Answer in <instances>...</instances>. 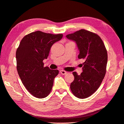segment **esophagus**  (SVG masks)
Returning <instances> with one entry per match:
<instances>
[{
  "label": "esophagus",
  "mask_w": 124,
  "mask_h": 124,
  "mask_svg": "<svg viewBox=\"0 0 124 124\" xmlns=\"http://www.w3.org/2000/svg\"><path fill=\"white\" fill-rule=\"evenodd\" d=\"M60 72V73L62 75H65L67 74V72L64 71V70H61Z\"/></svg>",
  "instance_id": "esophagus-1"
}]
</instances>
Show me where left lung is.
I'll return each mask as SVG.
<instances>
[{"instance_id":"1","label":"left lung","mask_w":124,"mask_h":124,"mask_svg":"<svg viewBox=\"0 0 124 124\" xmlns=\"http://www.w3.org/2000/svg\"><path fill=\"white\" fill-rule=\"evenodd\" d=\"M66 37L76 43L79 50L78 58L85 61L81 75L72 72L75 79L70 84V89L76 97L85 99L97 91L104 78L108 60L107 50L100 36L88 31L82 29Z\"/></svg>"}]
</instances>
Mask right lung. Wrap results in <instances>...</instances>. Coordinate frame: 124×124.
<instances>
[{
  "label": "right lung",
  "instance_id": "obj_1",
  "mask_svg": "<svg viewBox=\"0 0 124 124\" xmlns=\"http://www.w3.org/2000/svg\"><path fill=\"white\" fill-rule=\"evenodd\" d=\"M62 37L61 34L36 31L25 36L17 49L18 74L26 89L36 98L46 97L52 90L59 70L44 67L43 61L47 58L52 45Z\"/></svg>",
  "mask_w": 124,
  "mask_h": 124
}]
</instances>
